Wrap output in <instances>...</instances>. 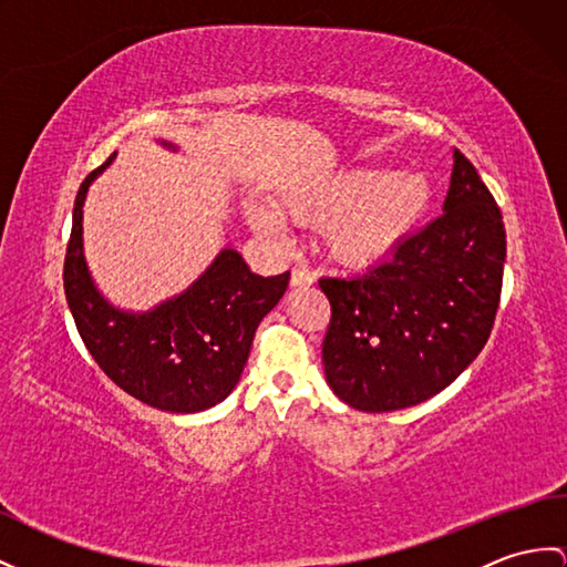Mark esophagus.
Returning a JSON list of instances; mask_svg holds the SVG:
<instances>
[{"label":"esophagus","mask_w":567,"mask_h":567,"mask_svg":"<svg viewBox=\"0 0 567 567\" xmlns=\"http://www.w3.org/2000/svg\"><path fill=\"white\" fill-rule=\"evenodd\" d=\"M315 279L312 274L306 271V269H293L291 271V286H310Z\"/></svg>","instance_id":"esophagus-1"}]
</instances>
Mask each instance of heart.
I'll list each match as a JSON object with an SVG mask.
<instances>
[{"mask_svg":"<svg viewBox=\"0 0 567 567\" xmlns=\"http://www.w3.org/2000/svg\"><path fill=\"white\" fill-rule=\"evenodd\" d=\"M433 204V185L423 173H394L382 165H355L322 179L286 204L302 226L322 228L327 252L339 265L365 269L390 259ZM255 226L281 238V218L269 209L252 214Z\"/></svg>","mask_w":567,"mask_h":567,"instance_id":"obj_1","label":"heart"}]
</instances>
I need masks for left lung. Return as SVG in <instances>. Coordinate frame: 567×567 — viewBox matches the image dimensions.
Listing matches in <instances>:
<instances>
[{"label":"left lung","mask_w":567,"mask_h":567,"mask_svg":"<svg viewBox=\"0 0 567 567\" xmlns=\"http://www.w3.org/2000/svg\"><path fill=\"white\" fill-rule=\"evenodd\" d=\"M443 209L390 259L363 274L320 279L331 306L324 375L341 402L358 411L425 402L457 380L491 337L505 226L460 148Z\"/></svg>","instance_id":"8db88e82"}]
</instances>
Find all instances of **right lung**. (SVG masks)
Instances as JSON below:
<instances>
[{
    "instance_id": "1",
    "label": "right lung",
    "mask_w": 567,
    "mask_h": 567,
    "mask_svg": "<svg viewBox=\"0 0 567 567\" xmlns=\"http://www.w3.org/2000/svg\"><path fill=\"white\" fill-rule=\"evenodd\" d=\"M110 161L86 175L74 202L64 255L69 310L93 361L120 390L161 411H204L238 384L261 317L281 300L291 274L259 276L226 247L199 281L156 310L134 315L107 306L81 250V206Z\"/></svg>"
}]
</instances>
